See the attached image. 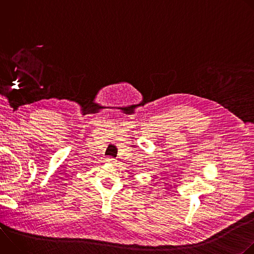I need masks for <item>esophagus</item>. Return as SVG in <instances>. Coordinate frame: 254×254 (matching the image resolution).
<instances>
[{
  "instance_id": "obj_1",
  "label": "esophagus",
  "mask_w": 254,
  "mask_h": 254,
  "mask_svg": "<svg viewBox=\"0 0 254 254\" xmlns=\"http://www.w3.org/2000/svg\"><path fill=\"white\" fill-rule=\"evenodd\" d=\"M106 162L110 163V164H116L117 160L115 158H113V157H107L106 158Z\"/></svg>"
}]
</instances>
